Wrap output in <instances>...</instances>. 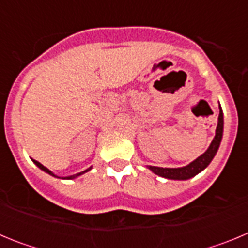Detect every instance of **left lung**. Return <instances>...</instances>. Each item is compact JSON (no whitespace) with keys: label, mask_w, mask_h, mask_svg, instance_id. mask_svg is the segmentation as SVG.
Returning <instances> with one entry per match:
<instances>
[{"label":"left lung","mask_w":248,"mask_h":248,"mask_svg":"<svg viewBox=\"0 0 248 248\" xmlns=\"http://www.w3.org/2000/svg\"><path fill=\"white\" fill-rule=\"evenodd\" d=\"M222 133H223V113L222 109L220 107V114H218V122H217V128H216V134H215L214 140L210 144L209 149L203 153L202 155L195 159L192 163L189 165L183 166V168H157V166H148L151 171L154 174L159 175L165 179H171V180H187L190 177L198 175L201 172L203 169L207 168L211 160L216 155L220 146L221 139H222Z\"/></svg>","instance_id":"left-lung-1"}]
</instances>
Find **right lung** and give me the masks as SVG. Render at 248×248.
Masks as SVG:
<instances>
[{
  "mask_svg": "<svg viewBox=\"0 0 248 248\" xmlns=\"http://www.w3.org/2000/svg\"><path fill=\"white\" fill-rule=\"evenodd\" d=\"M33 163H34V164H36V165H37V166H38V168H39V169H41V170H43V171H46V172H47V174L52 175V176H56V175H54V174H53V172L50 171L49 169H47V168H46V166H43V165H42V164H41V163H38V161H37V160H33ZM91 169H92V168H89V169H87V170H84V171L79 172V174L72 175V176H67V177H62V179H76V177H77V176H80V175H83V174H84V172L89 171V170H91ZM56 177H58V176H56Z\"/></svg>",
  "mask_w": 248,
  "mask_h": 248,
  "instance_id": "right-lung-1",
  "label": "right lung"
}]
</instances>
